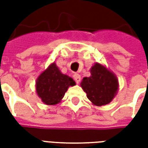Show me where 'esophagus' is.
Listing matches in <instances>:
<instances>
[{
    "label": "esophagus",
    "instance_id": "34e87169",
    "mask_svg": "<svg viewBox=\"0 0 148 148\" xmlns=\"http://www.w3.org/2000/svg\"><path fill=\"white\" fill-rule=\"evenodd\" d=\"M73 77H74V79L75 80V82H76V83H79V82H80V81H81L80 74H74Z\"/></svg>",
    "mask_w": 148,
    "mask_h": 148
}]
</instances>
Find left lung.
<instances>
[{
	"mask_svg": "<svg viewBox=\"0 0 148 148\" xmlns=\"http://www.w3.org/2000/svg\"><path fill=\"white\" fill-rule=\"evenodd\" d=\"M90 74L91 76L84 77L81 83L88 99L97 106L111 102L118 90L116 77L99 63L92 66Z\"/></svg>",
	"mask_w": 148,
	"mask_h": 148,
	"instance_id": "1",
	"label": "left lung"
}]
</instances>
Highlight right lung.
Listing matches in <instances>:
<instances>
[{"label": "right lung", "instance_id": "right-lung-1", "mask_svg": "<svg viewBox=\"0 0 148 148\" xmlns=\"http://www.w3.org/2000/svg\"><path fill=\"white\" fill-rule=\"evenodd\" d=\"M74 85L71 77L62 74L55 63H52L38 77L36 91L42 102L51 106L59 102L69 86Z\"/></svg>", "mask_w": 148, "mask_h": 148}]
</instances>
